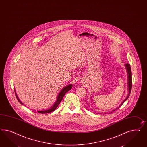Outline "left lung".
Wrapping results in <instances>:
<instances>
[{
  "instance_id": "8db88e82",
  "label": "left lung",
  "mask_w": 147,
  "mask_h": 147,
  "mask_svg": "<svg viewBox=\"0 0 147 147\" xmlns=\"http://www.w3.org/2000/svg\"><path fill=\"white\" fill-rule=\"evenodd\" d=\"M125 65H126V69H127V72H128V90H129V91H128V92H128V96H127V98L125 99V100L122 102L121 104L117 107V109H114L113 111H114L115 110H117V109H118L125 102V101L127 100V99L129 98V96H130V92H131V88H132V77H131L132 76H131V68H130V64H128V63L126 64Z\"/></svg>"
}]
</instances>
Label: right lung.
<instances>
[{
	"label": "right lung",
	"mask_w": 147,
	"mask_h": 147,
	"mask_svg": "<svg viewBox=\"0 0 147 147\" xmlns=\"http://www.w3.org/2000/svg\"><path fill=\"white\" fill-rule=\"evenodd\" d=\"M72 86V85L71 84H70V85H67V86L64 87V88L61 91V92L59 93V95H58V96H57V100L55 101L54 104L53 105V106L51 107L50 109L45 110V111H38V112L39 113L45 114L51 113V112L54 111L55 109L57 108V107L58 106V105L59 104V103L61 102V101L62 100L63 96L65 95V94L67 92V91H69V90H70L71 89ZM14 92H15V94H16V98H17V100L19 101V102L21 104H23L21 102V101L19 100V99L18 98V97L17 96L16 92L15 90H14Z\"/></svg>",
	"instance_id": "1"
}]
</instances>
